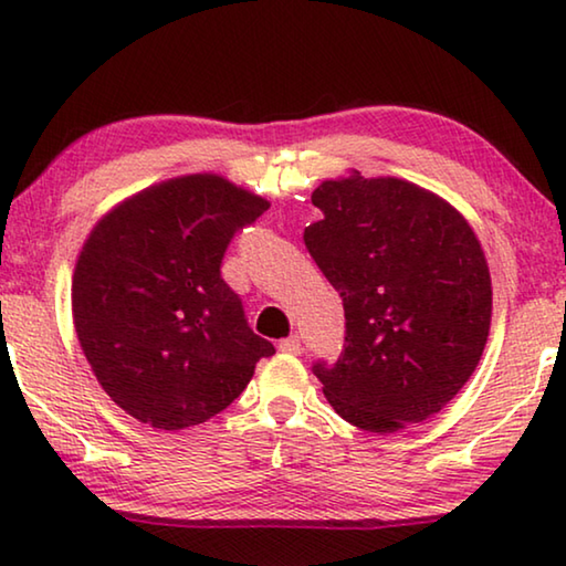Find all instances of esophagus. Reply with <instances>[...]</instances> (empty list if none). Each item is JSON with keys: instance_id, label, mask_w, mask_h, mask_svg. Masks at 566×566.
Returning a JSON list of instances; mask_svg holds the SVG:
<instances>
[{"instance_id": "obj_1", "label": "esophagus", "mask_w": 566, "mask_h": 566, "mask_svg": "<svg viewBox=\"0 0 566 566\" xmlns=\"http://www.w3.org/2000/svg\"><path fill=\"white\" fill-rule=\"evenodd\" d=\"M280 349L286 352V354H302V352H304L302 339L296 337V334H292L290 339H282V342H280Z\"/></svg>"}]
</instances>
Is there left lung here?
I'll use <instances>...</instances> for the list:
<instances>
[{
  "label": "left lung",
  "mask_w": 566,
  "mask_h": 566,
  "mask_svg": "<svg viewBox=\"0 0 566 566\" xmlns=\"http://www.w3.org/2000/svg\"><path fill=\"white\" fill-rule=\"evenodd\" d=\"M304 244L344 304L339 359L314 361L342 419L391 434L467 385L492 319V280L467 219L395 177L329 179Z\"/></svg>",
  "instance_id": "obj_1"
}]
</instances>
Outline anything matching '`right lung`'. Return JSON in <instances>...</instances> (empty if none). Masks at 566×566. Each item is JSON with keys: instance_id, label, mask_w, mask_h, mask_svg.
Returning <instances> with one entry per match:
<instances>
[{"instance_id": "add662e5", "label": "right lung", "mask_w": 566, "mask_h": 566, "mask_svg": "<svg viewBox=\"0 0 566 566\" xmlns=\"http://www.w3.org/2000/svg\"><path fill=\"white\" fill-rule=\"evenodd\" d=\"M270 202L214 175L149 187L92 229L72 282L74 329L102 389L155 429L212 419L274 344L254 334L222 260Z\"/></svg>"}]
</instances>
